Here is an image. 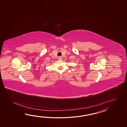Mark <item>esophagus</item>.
<instances>
[{"label":"esophagus","mask_w":127,"mask_h":127,"mask_svg":"<svg viewBox=\"0 0 127 127\" xmlns=\"http://www.w3.org/2000/svg\"><path fill=\"white\" fill-rule=\"evenodd\" d=\"M58 60H62V58L61 57H60V56H59V57H58Z\"/></svg>","instance_id":"1"}]
</instances>
